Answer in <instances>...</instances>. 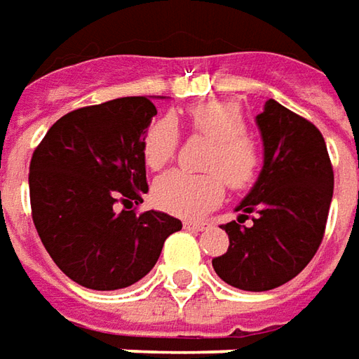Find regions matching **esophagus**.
<instances>
[{"label": "esophagus", "mask_w": 359, "mask_h": 359, "mask_svg": "<svg viewBox=\"0 0 359 359\" xmlns=\"http://www.w3.org/2000/svg\"><path fill=\"white\" fill-rule=\"evenodd\" d=\"M184 228L191 229V231H203L210 228V224L208 222H184Z\"/></svg>", "instance_id": "esophagus-1"}]
</instances>
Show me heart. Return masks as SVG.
<instances>
[{"mask_svg":"<svg viewBox=\"0 0 359 359\" xmlns=\"http://www.w3.org/2000/svg\"><path fill=\"white\" fill-rule=\"evenodd\" d=\"M187 126L194 135L210 140L203 156V173L173 170L163 173L151 187V198L161 210L182 217H198L224 200L226 184L236 191L248 189L262 170V149L245 133V118L240 105L231 102H201L187 109ZM180 145V131L170 118L149 123L142 151L149 170L170 163Z\"/></svg>","mask_w":359,"mask_h":359,"instance_id":"1","label":"heart"}]
</instances>
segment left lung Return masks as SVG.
<instances>
[{
  "instance_id": "1",
  "label": "left lung",
  "mask_w": 359,
  "mask_h": 359,
  "mask_svg": "<svg viewBox=\"0 0 359 359\" xmlns=\"http://www.w3.org/2000/svg\"><path fill=\"white\" fill-rule=\"evenodd\" d=\"M264 168L224 226L229 248L212 259L215 273L245 292H268L296 278L324 240L334 170L324 135L306 118L269 100L255 118ZM245 219L254 224L243 226Z\"/></svg>"
}]
</instances>
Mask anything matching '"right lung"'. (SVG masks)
I'll return each mask as SVG.
<instances>
[{"label":"right lung","mask_w":359,"mask_h":359,"mask_svg":"<svg viewBox=\"0 0 359 359\" xmlns=\"http://www.w3.org/2000/svg\"><path fill=\"white\" fill-rule=\"evenodd\" d=\"M158 114L149 97H118L60 118L35 147L29 201L51 259L83 287L140 282L182 222L135 208L147 191L142 142Z\"/></svg>","instance_id":"add662e5"}]
</instances>
